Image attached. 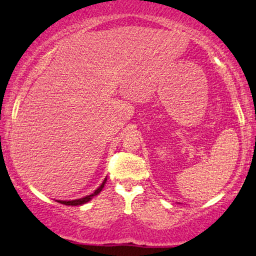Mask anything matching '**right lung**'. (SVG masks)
<instances>
[{"mask_svg": "<svg viewBox=\"0 0 256 256\" xmlns=\"http://www.w3.org/2000/svg\"><path fill=\"white\" fill-rule=\"evenodd\" d=\"M106 180H108V178H105V180H104V182L102 183V186H100L98 188V189L96 190L94 192L90 194V195H87V196H85V197H82V198L72 200H58V202H59V203H62V204H64V206H82V204H85V203L88 202V200H92L93 197L96 196L100 192H102V188H104V186H105Z\"/></svg>", "mask_w": 256, "mask_h": 256, "instance_id": "1", "label": "right lung"}]
</instances>
